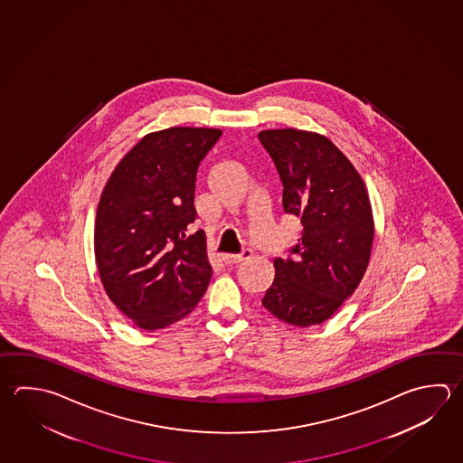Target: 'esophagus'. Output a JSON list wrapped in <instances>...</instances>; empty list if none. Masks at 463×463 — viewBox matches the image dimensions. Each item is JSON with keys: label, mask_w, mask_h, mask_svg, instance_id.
I'll use <instances>...</instances> for the list:
<instances>
[{"label": "esophagus", "mask_w": 463, "mask_h": 463, "mask_svg": "<svg viewBox=\"0 0 463 463\" xmlns=\"http://www.w3.org/2000/svg\"><path fill=\"white\" fill-rule=\"evenodd\" d=\"M252 257V250H249V249H245L241 253H222L221 255V260L226 263V265H232V263L242 262V260H247V259H250Z\"/></svg>", "instance_id": "1"}]
</instances>
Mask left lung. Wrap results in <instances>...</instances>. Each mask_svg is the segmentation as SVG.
I'll return each instance as SVG.
<instances>
[{
	"mask_svg": "<svg viewBox=\"0 0 463 463\" xmlns=\"http://www.w3.org/2000/svg\"><path fill=\"white\" fill-rule=\"evenodd\" d=\"M283 184V211L301 219L293 259H275L262 299L279 321L309 327L327 321L365 275L375 236L362 176L323 134L259 132Z\"/></svg>",
	"mask_w": 463,
	"mask_h": 463,
	"instance_id": "left-lung-1",
	"label": "left lung"
}]
</instances>
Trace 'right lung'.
Wrapping results in <instances>:
<instances>
[{
	"mask_svg": "<svg viewBox=\"0 0 463 463\" xmlns=\"http://www.w3.org/2000/svg\"><path fill=\"white\" fill-rule=\"evenodd\" d=\"M222 131L175 126L144 136L116 165L98 203L95 257L106 295L144 331L190 315L210 285L194 182Z\"/></svg>",
	"mask_w": 463,
	"mask_h": 463,
	"instance_id": "obj_1",
	"label": "right lung"
}]
</instances>
